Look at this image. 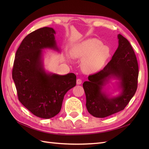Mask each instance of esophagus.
<instances>
[{
  "label": "esophagus",
  "instance_id": "1",
  "mask_svg": "<svg viewBox=\"0 0 149 149\" xmlns=\"http://www.w3.org/2000/svg\"><path fill=\"white\" fill-rule=\"evenodd\" d=\"M82 83V80L81 79H78L76 80V84H81Z\"/></svg>",
  "mask_w": 149,
  "mask_h": 149
}]
</instances>
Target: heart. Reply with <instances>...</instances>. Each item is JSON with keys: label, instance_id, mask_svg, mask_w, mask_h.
Returning a JSON list of instances; mask_svg holds the SVG:
<instances>
[{"label": "heart", "instance_id": "1", "mask_svg": "<svg viewBox=\"0 0 149 149\" xmlns=\"http://www.w3.org/2000/svg\"><path fill=\"white\" fill-rule=\"evenodd\" d=\"M72 55L83 58L81 68L86 73H94L100 71L105 65L110 56V49L96 38L89 39L74 46Z\"/></svg>", "mask_w": 149, "mask_h": 149}]
</instances>
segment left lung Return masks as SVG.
Here are the masks:
<instances>
[{"label": "left lung", "mask_w": 149, "mask_h": 149, "mask_svg": "<svg viewBox=\"0 0 149 149\" xmlns=\"http://www.w3.org/2000/svg\"><path fill=\"white\" fill-rule=\"evenodd\" d=\"M119 46L111 61L103 70L88 76L83 86L90 114L104 118L123 110L134 96L137 88L139 66L136 56L128 40L118 35ZM111 79L119 81V95L111 97L103 90Z\"/></svg>", "instance_id": "obj_1"}]
</instances>
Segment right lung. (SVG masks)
<instances>
[{
  "mask_svg": "<svg viewBox=\"0 0 149 149\" xmlns=\"http://www.w3.org/2000/svg\"><path fill=\"white\" fill-rule=\"evenodd\" d=\"M55 31L43 27L29 34L15 53L12 70L18 98L35 116L50 119L59 113L65 94L76 84L74 73L60 75L45 70L43 49L60 52Z\"/></svg>",
  "mask_w": 149,
  "mask_h": 149,
  "instance_id": "obj_1",
  "label": "right lung"
}]
</instances>
